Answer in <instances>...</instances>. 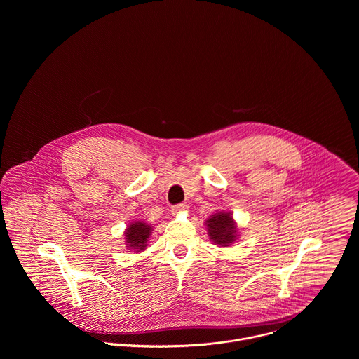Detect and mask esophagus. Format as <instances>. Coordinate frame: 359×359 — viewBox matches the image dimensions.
<instances>
[{
    "label": "esophagus",
    "instance_id": "1",
    "mask_svg": "<svg viewBox=\"0 0 359 359\" xmlns=\"http://www.w3.org/2000/svg\"><path fill=\"white\" fill-rule=\"evenodd\" d=\"M188 207L189 205H187V203H180V205H172L171 211H172V214H178V212H182V211H187Z\"/></svg>",
    "mask_w": 359,
    "mask_h": 359
}]
</instances>
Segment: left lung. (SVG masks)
Segmentation results:
<instances>
[{
	"mask_svg": "<svg viewBox=\"0 0 359 359\" xmlns=\"http://www.w3.org/2000/svg\"><path fill=\"white\" fill-rule=\"evenodd\" d=\"M205 225L210 239L217 245L229 246L238 236L231 212H217L205 221Z\"/></svg>",
	"mask_w": 359,
	"mask_h": 359,
	"instance_id": "obj_1",
	"label": "left lung"
}]
</instances>
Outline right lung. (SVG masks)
Returning <instances> with one entry per match:
<instances>
[{
    "label": "right lung",
    "instance_id": "1",
    "mask_svg": "<svg viewBox=\"0 0 359 359\" xmlns=\"http://www.w3.org/2000/svg\"><path fill=\"white\" fill-rule=\"evenodd\" d=\"M152 226L144 221H135L128 225L126 229V243L128 249L141 252L147 248L148 238L151 236Z\"/></svg>",
    "mask_w": 359,
    "mask_h": 359
}]
</instances>
